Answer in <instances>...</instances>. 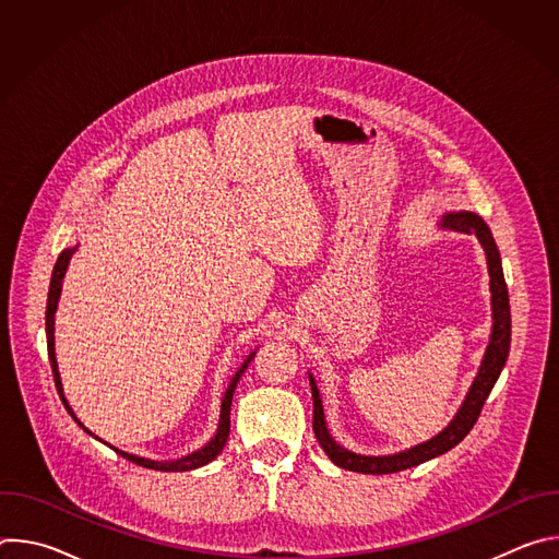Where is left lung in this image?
I'll use <instances>...</instances> for the list:
<instances>
[{"label":"left lung","instance_id":"left-lung-1","mask_svg":"<svg viewBox=\"0 0 559 559\" xmlns=\"http://www.w3.org/2000/svg\"><path fill=\"white\" fill-rule=\"evenodd\" d=\"M442 225L457 229V231L475 234L477 241H480V246L485 248V254H487V265H489V276H491L489 285H491L493 328H491V341L485 352L480 371H477L455 418L436 438H431L423 444H416L407 451L393 453V455H360V453H354V451H347L345 447H341L328 431L321 393H318L316 380L309 373L311 397H313V433H316L318 444H321L323 451L328 453V457L341 468L356 471V473H371V475L397 473V471L412 468L416 464H423L431 457L447 453L457 442H462L464 436L477 423V416H480L485 401L489 397V393L507 362L509 347H511V307H509V289L504 283L502 261H500L498 246L493 241V234H491L489 225L473 212H449L442 216Z\"/></svg>","mask_w":559,"mask_h":559}]
</instances>
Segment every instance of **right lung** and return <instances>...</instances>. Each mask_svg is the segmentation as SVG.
I'll list each match as a JSON object with an SVG mask.
<instances>
[{
	"mask_svg": "<svg viewBox=\"0 0 559 559\" xmlns=\"http://www.w3.org/2000/svg\"><path fill=\"white\" fill-rule=\"evenodd\" d=\"M76 248L79 246H74V248H66L61 254H59V259H57V263H55V267H52V278H50V287H48V302H46V343H48V358H50V367H52V376H55V386H57V391H59V397H61V403H63V407L68 409V414L74 418V423L82 427L86 433H91L82 423L76 420V416L72 414V409H70V405H68V401L63 397V386H61V380H59V369H57V358H55V311H57V300H59V294H61V281H63V276H66V270H68V263H70V259H72V254L76 252ZM257 354V352H254ZM254 354H250L248 356V360L238 367V371L234 373V378L229 380V386H227V391H225V395H223V403H221V418H218V429H216V433H214V438L205 444V447H201L199 451H194V453H190V455H186V457H179V460H170V462H158V460H147V457H139V455H132V453H126V451H119V449H115L121 457H126V460H130V462H134V464H139V466H145V468H154V471H192V468H199V466H203V464H207V462H212L221 451H223V447H225V442H227V436H229V412H231V395H234V389H236V382L241 380V373L248 369V365H250V360L254 358ZM93 436V433H91Z\"/></svg>",
	"mask_w": 559,
	"mask_h": 559,
	"instance_id": "add662e5",
	"label": "right lung"
}]
</instances>
